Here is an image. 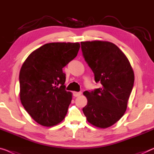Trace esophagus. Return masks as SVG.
<instances>
[{
  "instance_id": "obj_1",
  "label": "esophagus",
  "mask_w": 154,
  "mask_h": 154,
  "mask_svg": "<svg viewBox=\"0 0 154 154\" xmlns=\"http://www.w3.org/2000/svg\"><path fill=\"white\" fill-rule=\"evenodd\" d=\"M82 95V92H74L73 93V95L75 96V97H79Z\"/></svg>"
}]
</instances>
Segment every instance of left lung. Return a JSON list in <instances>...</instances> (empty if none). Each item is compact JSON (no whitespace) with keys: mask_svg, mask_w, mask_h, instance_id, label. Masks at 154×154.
Listing matches in <instances>:
<instances>
[{"mask_svg":"<svg viewBox=\"0 0 154 154\" xmlns=\"http://www.w3.org/2000/svg\"><path fill=\"white\" fill-rule=\"evenodd\" d=\"M85 60L102 86L84 91L88 100L83 108L86 120L92 125L106 128L124 116L134 83V72L124 52L109 41L81 42Z\"/></svg>","mask_w":154,"mask_h":154,"instance_id":"8db88e82","label":"left lung"}]
</instances>
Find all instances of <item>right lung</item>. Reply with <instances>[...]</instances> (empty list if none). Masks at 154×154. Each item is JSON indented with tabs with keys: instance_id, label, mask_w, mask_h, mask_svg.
<instances>
[{
	"instance_id": "obj_1",
	"label": "right lung",
	"mask_w": 154,
	"mask_h": 154,
	"mask_svg": "<svg viewBox=\"0 0 154 154\" xmlns=\"http://www.w3.org/2000/svg\"><path fill=\"white\" fill-rule=\"evenodd\" d=\"M79 43H50L27 57L19 74L20 100L31 118L44 127L62 121L72 100L63 68L77 57Z\"/></svg>"
}]
</instances>
